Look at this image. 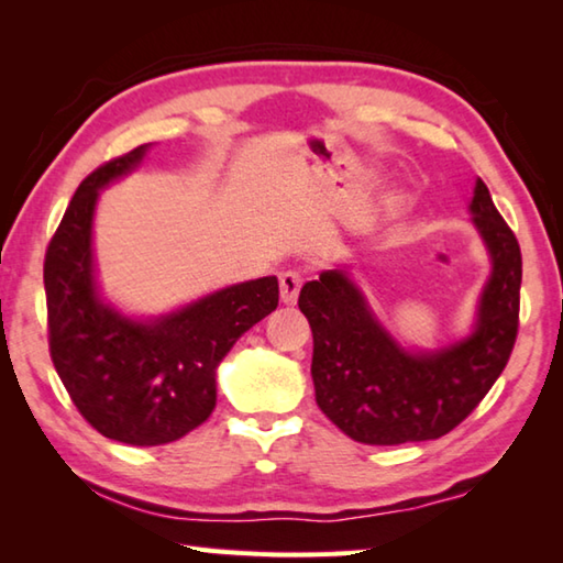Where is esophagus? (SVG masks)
I'll use <instances>...</instances> for the list:
<instances>
[{"mask_svg":"<svg viewBox=\"0 0 563 563\" xmlns=\"http://www.w3.org/2000/svg\"><path fill=\"white\" fill-rule=\"evenodd\" d=\"M302 288V275L295 273V271H288L280 275V300L285 305H292L295 300H298V292Z\"/></svg>","mask_w":563,"mask_h":563,"instance_id":"esophagus-1","label":"esophagus"}]
</instances>
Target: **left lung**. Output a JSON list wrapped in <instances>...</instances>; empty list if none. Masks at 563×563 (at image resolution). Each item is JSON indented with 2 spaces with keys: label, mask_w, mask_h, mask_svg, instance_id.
Here are the masks:
<instances>
[{
  "label": "left lung",
  "mask_w": 563,
  "mask_h": 563,
  "mask_svg": "<svg viewBox=\"0 0 563 563\" xmlns=\"http://www.w3.org/2000/svg\"><path fill=\"white\" fill-rule=\"evenodd\" d=\"M472 223L492 258L474 330L440 350H405L369 310L347 268L320 273L300 290L312 330L316 402L362 444L440 440L482 402L517 342L521 251L476 178Z\"/></svg>",
  "instance_id": "obj_1"
}]
</instances>
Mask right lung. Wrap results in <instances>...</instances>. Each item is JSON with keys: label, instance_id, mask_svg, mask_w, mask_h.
<instances>
[{"label": "right lung", "instance_id": "obj_1", "mask_svg": "<svg viewBox=\"0 0 563 563\" xmlns=\"http://www.w3.org/2000/svg\"><path fill=\"white\" fill-rule=\"evenodd\" d=\"M148 144L99 166L76 188L46 247L49 352L81 417L133 446L176 442L211 417L216 369L235 340L278 308V278L216 290L166 316H123L99 295L93 211L99 190L131 174Z\"/></svg>", "mask_w": 563, "mask_h": 563}]
</instances>
